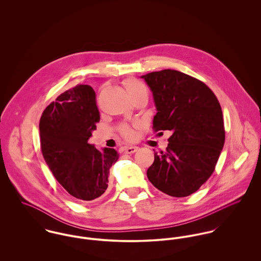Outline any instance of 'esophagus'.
Segmentation results:
<instances>
[{"label": "esophagus", "instance_id": "34e87169", "mask_svg": "<svg viewBox=\"0 0 261 261\" xmlns=\"http://www.w3.org/2000/svg\"><path fill=\"white\" fill-rule=\"evenodd\" d=\"M138 149H139L138 147H133V146H130V147H126V148L124 149V152H125V153H134V152H136Z\"/></svg>", "mask_w": 261, "mask_h": 261}]
</instances>
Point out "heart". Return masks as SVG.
<instances>
[{"label": "heart", "mask_w": 261, "mask_h": 261, "mask_svg": "<svg viewBox=\"0 0 261 261\" xmlns=\"http://www.w3.org/2000/svg\"><path fill=\"white\" fill-rule=\"evenodd\" d=\"M123 85H124L127 93L132 97V99H135L136 97L141 96V95H148V89H147L146 85L137 78H133V77L126 78L123 81ZM117 130H118L119 135L124 140L132 141L136 138L135 125L123 122L117 126Z\"/></svg>", "instance_id": "heart-1"}]
</instances>
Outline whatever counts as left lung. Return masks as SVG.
<instances>
[{"mask_svg":"<svg viewBox=\"0 0 261 261\" xmlns=\"http://www.w3.org/2000/svg\"><path fill=\"white\" fill-rule=\"evenodd\" d=\"M153 94L152 129L171 137L154 151L149 182L172 197L195 193L213 174L225 142L223 113L214 92L201 80L171 69L142 76Z\"/></svg>","mask_w":261,"mask_h":261,"instance_id":"obj_1","label":"left lung"}]
</instances>
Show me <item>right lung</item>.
<instances>
[{
    "label": "right lung",
    "mask_w": 261,
    "mask_h": 261,
    "mask_svg": "<svg viewBox=\"0 0 261 261\" xmlns=\"http://www.w3.org/2000/svg\"><path fill=\"white\" fill-rule=\"evenodd\" d=\"M100 115L89 85L77 84L61 93L42 113L40 146L55 179L75 199L91 201L109 187V175L119 153L88 144Z\"/></svg>",
    "instance_id": "obj_1"
}]
</instances>
